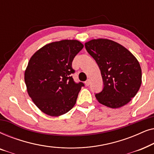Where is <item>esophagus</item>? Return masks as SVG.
<instances>
[{
	"label": "esophagus",
	"mask_w": 154,
	"mask_h": 154,
	"mask_svg": "<svg viewBox=\"0 0 154 154\" xmlns=\"http://www.w3.org/2000/svg\"><path fill=\"white\" fill-rule=\"evenodd\" d=\"M85 85L86 86H89L90 85V80H87V81H86L85 82Z\"/></svg>",
	"instance_id": "34e87169"
}]
</instances>
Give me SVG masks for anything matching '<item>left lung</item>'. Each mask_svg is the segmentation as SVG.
<instances>
[{"instance_id": "8db88e82", "label": "left lung", "mask_w": 154, "mask_h": 154, "mask_svg": "<svg viewBox=\"0 0 154 154\" xmlns=\"http://www.w3.org/2000/svg\"><path fill=\"white\" fill-rule=\"evenodd\" d=\"M85 49L95 60L103 80V89L95 94L98 102L110 108L128 104L142 83V69L134 56L123 45L111 40H92Z\"/></svg>"}]
</instances>
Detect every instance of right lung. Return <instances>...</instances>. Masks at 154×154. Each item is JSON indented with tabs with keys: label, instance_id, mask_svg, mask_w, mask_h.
<instances>
[{
	"label": "right lung",
	"instance_id": "1",
	"mask_svg": "<svg viewBox=\"0 0 154 154\" xmlns=\"http://www.w3.org/2000/svg\"><path fill=\"white\" fill-rule=\"evenodd\" d=\"M83 48L75 40L48 44L29 60L25 71L27 92L38 108L51 116L68 112L74 106L83 83H75L72 62Z\"/></svg>",
	"mask_w": 154,
	"mask_h": 154
}]
</instances>
